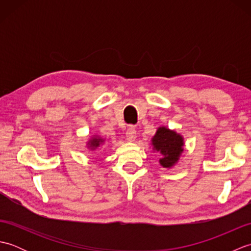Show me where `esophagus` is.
Wrapping results in <instances>:
<instances>
[{"instance_id": "1", "label": "esophagus", "mask_w": 251, "mask_h": 251, "mask_svg": "<svg viewBox=\"0 0 251 251\" xmlns=\"http://www.w3.org/2000/svg\"><path fill=\"white\" fill-rule=\"evenodd\" d=\"M136 134H137V130H136V127L129 125L128 128L126 130V137H127V140L132 141L134 139H136Z\"/></svg>"}]
</instances>
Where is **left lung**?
Returning <instances> with one entry per match:
<instances>
[{
	"label": "left lung",
	"instance_id": "8db88e82",
	"mask_svg": "<svg viewBox=\"0 0 251 251\" xmlns=\"http://www.w3.org/2000/svg\"><path fill=\"white\" fill-rule=\"evenodd\" d=\"M152 141L155 150L163 155V158L159 159L162 166L170 167L177 163L180 153L183 151L182 137L176 131L159 127Z\"/></svg>",
	"mask_w": 251,
	"mask_h": 251
}]
</instances>
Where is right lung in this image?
Wrapping results in <instances>:
<instances>
[{"mask_svg":"<svg viewBox=\"0 0 251 251\" xmlns=\"http://www.w3.org/2000/svg\"><path fill=\"white\" fill-rule=\"evenodd\" d=\"M100 141H101V139H97V138H95V139H93V140H92V142H90V146L94 147V148L98 147V146H99V143H100Z\"/></svg>","mask_w":251,"mask_h":251,"instance_id":"1","label":"right lung"}]
</instances>
